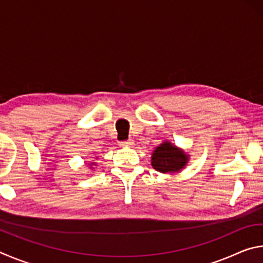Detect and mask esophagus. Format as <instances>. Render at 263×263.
Wrapping results in <instances>:
<instances>
[{
    "instance_id": "obj_1",
    "label": "esophagus",
    "mask_w": 263,
    "mask_h": 263,
    "mask_svg": "<svg viewBox=\"0 0 263 263\" xmlns=\"http://www.w3.org/2000/svg\"><path fill=\"white\" fill-rule=\"evenodd\" d=\"M121 144L122 146H133L135 145V141H133V139H127L125 141H122Z\"/></svg>"
}]
</instances>
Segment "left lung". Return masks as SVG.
<instances>
[{
  "instance_id": "obj_1",
  "label": "left lung",
  "mask_w": 263,
  "mask_h": 263,
  "mask_svg": "<svg viewBox=\"0 0 263 263\" xmlns=\"http://www.w3.org/2000/svg\"><path fill=\"white\" fill-rule=\"evenodd\" d=\"M186 160L188 155H185L171 142L164 141L158 146V148H155L152 155V166L161 173L179 172L185 166Z\"/></svg>"
}]
</instances>
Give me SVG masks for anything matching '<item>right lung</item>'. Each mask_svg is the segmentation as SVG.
Wrapping results in <instances>:
<instances>
[{
	"label": "right lung",
	"mask_w": 263,
	"mask_h": 263,
	"mask_svg": "<svg viewBox=\"0 0 263 263\" xmlns=\"http://www.w3.org/2000/svg\"><path fill=\"white\" fill-rule=\"evenodd\" d=\"M91 164H92V163H91Z\"/></svg>",
	"instance_id": "right-lung-1"
}]
</instances>
